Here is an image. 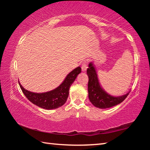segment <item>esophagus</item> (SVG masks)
<instances>
[{
  "label": "esophagus",
  "mask_w": 150,
  "mask_h": 150,
  "mask_svg": "<svg viewBox=\"0 0 150 150\" xmlns=\"http://www.w3.org/2000/svg\"><path fill=\"white\" fill-rule=\"evenodd\" d=\"M81 69H82L83 71H85L87 69V63L86 62H83L81 64Z\"/></svg>",
  "instance_id": "34e87169"
}]
</instances>
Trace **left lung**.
<instances>
[{"label":"left lung","mask_w":150,"mask_h":150,"mask_svg":"<svg viewBox=\"0 0 150 150\" xmlns=\"http://www.w3.org/2000/svg\"><path fill=\"white\" fill-rule=\"evenodd\" d=\"M88 76V98L93 105L99 108H107L112 107L121 103L126 99L130 93L122 96H111L106 93L102 88L98 82L97 74L92 63L88 64L87 70Z\"/></svg>","instance_id":"8db88e82"}]
</instances>
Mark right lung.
I'll list each match as a JSON object with an SVG mask.
<instances>
[{"label":"right lung","instance_id":"1","mask_svg":"<svg viewBox=\"0 0 150 150\" xmlns=\"http://www.w3.org/2000/svg\"><path fill=\"white\" fill-rule=\"evenodd\" d=\"M81 71V68L78 67L70 72L64 81L55 89L44 93H35L25 89L19 83L22 93L34 105L39 107L51 110L59 108L65 103L69 96V90L74 82L77 76Z\"/></svg>","mask_w":150,"mask_h":150}]
</instances>
